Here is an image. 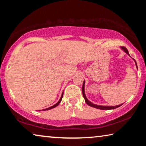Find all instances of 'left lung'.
I'll return each mask as SVG.
<instances>
[{
  "label": "left lung",
  "instance_id": "8db88e82",
  "mask_svg": "<svg viewBox=\"0 0 146 146\" xmlns=\"http://www.w3.org/2000/svg\"><path fill=\"white\" fill-rule=\"evenodd\" d=\"M121 48H122L123 50L127 54V55H129V52H128V51H127V49L126 48H125V47H121ZM133 60H135V59H133ZM135 64H136V67H137V68L138 69L137 64V62H136L135 60ZM84 85H85V81H84L82 88L83 97H84V98L85 102H86V104H87L88 106H91V107H93V108H97V109H99V110H114V109L120 107V106L122 105V104H120V105H118V106H99V105H97V104H93L92 102H91L90 100H88V98H86V97L85 91H84Z\"/></svg>",
  "mask_w": 146,
  "mask_h": 146
}]
</instances>
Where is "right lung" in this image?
<instances>
[{"instance_id":"right-lung-1","label":"right lung","mask_w":146,"mask_h":146,"mask_svg":"<svg viewBox=\"0 0 146 146\" xmlns=\"http://www.w3.org/2000/svg\"><path fill=\"white\" fill-rule=\"evenodd\" d=\"M63 93H62V96H61V97H60V100H58V102L56 103V104H55V105H53V106H51V107H49V108H46V109H44V110H43V111H46V110H51V109H52V108H55V107H56V106H57L58 104H59V103H60V102H61V100H62V97H63ZM39 111H41V110H39Z\"/></svg>"}]
</instances>
